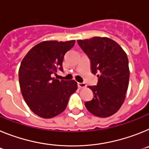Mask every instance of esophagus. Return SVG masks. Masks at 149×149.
I'll use <instances>...</instances> for the list:
<instances>
[{"mask_svg":"<svg viewBox=\"0 0 149 149\" xmlns=\"http://www.w3.org/2000/svg\"><path fill=\"white\" fill-rule=\"evenodd\" d=\"M78 87L83 88L86 87V84L84 83V82H78Z\"/></svg>","mask_w":149,"mask_h":149,"instance_id":"obj_1","label":"esophagus"}]
</instances>
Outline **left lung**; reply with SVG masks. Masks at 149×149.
<instances>
[{"label": "left lung", "mask_w": 149, "mask_h": 149, "mask_svg": "<svg viewBox=\"0 0 149 149\" xmlns=\"http://www.w3.org/2000/svg\"><path fill=\"white\" fill-rule=\"evenodd\" d=\"M77 42L90 59L92 73L98 77L97 85L88 87L94 97L85 102V107L98 117L112 116L125 101L128 88L130 71L126 53L107 37H94Z\"/></svg>", "instance_id": "8db88e82"}]
</instances>
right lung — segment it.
<instances>
[{
    "instance_id": "1",
    "label": "right lung",
    "mask_w": 149,
    "mask_h": 149,
    "mask_svg": "<svg viewBox=\"0 0 149 149\" xmlns=\"http://www.w3.org/2000/svg\"><path fill=\"white\" fill-rule=\"evenodd\" d=\"M74 44L75 40L44 41L32 48L21 63L19 79L23 98L40 117L50 118L61 113L77 89L74 80L53 77L58 70L63 71L64 55Z\"/></svg>"
}]
</instances>
